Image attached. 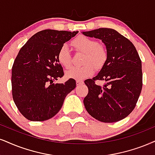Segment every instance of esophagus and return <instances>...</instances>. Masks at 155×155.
I'll use <instances>...</instances> for the list:
<instances>
[{
    "mask_svg": "<svg viewBox=\"0 0 155 155\" xmlns=\"http://www.w3.org/2000/svg\"><path fill=\"white\" fill-rule=\"evenodd\" d=\"M83 83H84L83 81H76V84H77L78 86V85H83Z\"/></svg>",
    "mask_w": 155,
    "mask_h": 155,
    "instance_id": "esophagus-1",
    "label": "esophagus"
}]
</instances>
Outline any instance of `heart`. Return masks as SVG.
Masks as SVG:
<instances>
[{
  "label": "heart",
  "mask_w": 155,
  "mask_h": 155,
  "mask_svg": "<svg viewBox=\"0 0 155 155\" xmlns=\"http://www.w3.org/2000/svg\"><path fill=\"white\" fill-rule=\"evenodd\" d=\"M72 45L77 51L85 52L83 59V65L72 67L66 71L68 78L83 81L91 77L94 73L95 68H102L108 58V53L104 46L98 45L96 40L91 38L81 36L74 39ZM57 58L62 65L68 68L71 65L72 56L68 45L64 44L60 47L57 54Z\"/></svg>",
  "instance_id": "heart-1"
}]
</instances>
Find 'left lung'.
Wrapping results in <instances>:
<instances>
[{
  "instance_id": "1",
  "label": "left lung",
  "mask_w": 155,
  "mask_h": 155,
  "mask_svg": "<svg viewBox=\"0 0 155 155\" xmlns=\"http://www.w3.org/2000/svg\"><path fill=\"white\" fill-rule=\"evenodd\" d=\"M82 34L101 39L108 53L98 74L85 81L88 87L83 100L85 109L100 121H120L134 110L142 91V61L138 52L129 39L112 28H100ZM95 80H104V85H96Z\"/></svg>"
}]
</instances>
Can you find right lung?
<instances>
[{"label":"right lung","mask_w":155,"mask_h":155,"mask_svg":"<svg viewBox=\"0 0 155 155\" xmlns=\"http://www.w3.org/2000/svg\"><path fill=\"white\" fill-rule=\"evenodd\" d=\"M78 31L45 29L21 47L12 68L13 99L21 114L32 121L48 120L62 108L64 98L76 87L72 78L53 83L64 75L57 58L60 47Z\"/></svg>","instance_id":"right-lung-1"}]
</instances>
